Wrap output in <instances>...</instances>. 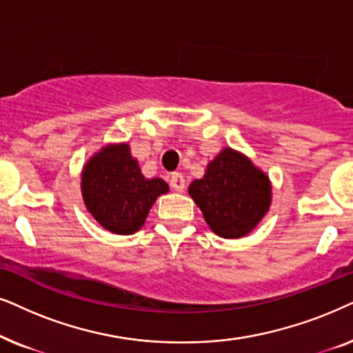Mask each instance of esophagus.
I'll list each match as a JSON object with an SVG mask.
<instances>
[{"label": "esophagus", "mask_w": 353, "mask_h": 353, "mask_svg": "<svg viewBox=\"0 0 353 353\" xmlns=\"http://www.w3.org/2000/svg\"><path fill=\"white\" fill-rule=\"evenodd\" d=\"M169 184H171V187L174 190L177 192H182L185 189V179L184 176H182L181 172H174L171 176V181H169Z\"/></svg>", "instance_id": "obj_1"}]
</instances>
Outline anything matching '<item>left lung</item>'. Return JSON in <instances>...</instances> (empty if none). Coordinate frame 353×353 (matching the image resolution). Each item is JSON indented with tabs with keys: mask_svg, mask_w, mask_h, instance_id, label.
Segmentation results:
<instances>
[{
	"mask_svg": "<svg viewBox=\"0 0 353 353\" xmlns=\"http://www.w3.org/2000/svg\"><path fill=\"white\" fill-rule=\"evenodd\" d=\"M189 195L211 231L239 239L252 232L270 210L271 182L245 154L224 148L206 166L205 176L189 185Z\"/></svg>",
	"mask_w": 353,
	"mask_h": 353,
	"instance_id": "1",
	"label": "left lung"
}]
</instances>
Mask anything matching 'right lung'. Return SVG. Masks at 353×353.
<instances>
[{
  "label": "right lung",
  "instance_id": "add662e5",
  "mask_svg": "<svg viewBox=\"0 0 353 353\" xmlns=\"http://www.w3.org/2000/svg\"><path fill=\"white\" fill-rule=\"evenodd\" d=\"M82 196L100 225L129 236L142 228L154 201L169 187L159 177L147 179L128 143L106 145L82 171Z\"/></svg>",
  "mask_w": 353,
  "mask_h": 353
}]
</instances>
